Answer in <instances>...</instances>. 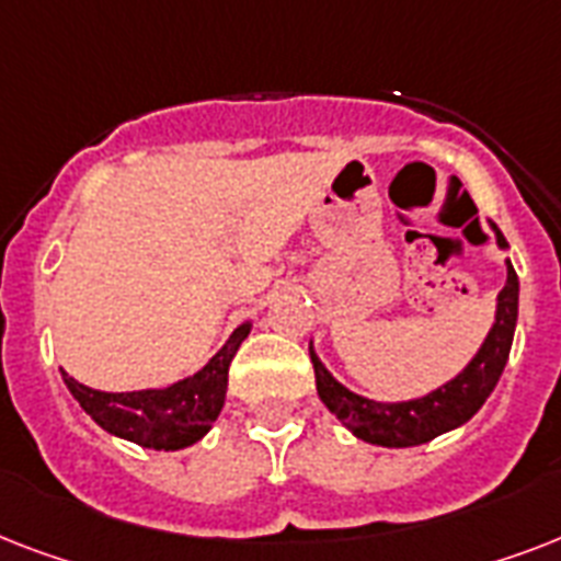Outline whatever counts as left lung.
I'll use <instances>...</instances> for the list:
<instances>
[{"label": "left lung", "instance_id": "obj_1", "mask_svg": "<svg viewBox=\"0 0 561 561\" xmlns=\"http://www.w3.org/2000/svg\"><path fill=\"white\" fill-rule=\"evenodd\" d=\"M492 229H495L497 247L506 250L510 244L501 236V229L495 224H492ZM515 320H518V276H515L513 264L506 262V285L497 294L495 323L489 329L478 355L469 360V367L460 375H454L451 381L436 387L434 392H427L422 399L373 401L367 396L346 390L323 367V360L317 358L314 346H311L317 392H320L325 408L332 410L334 416L364 443L383 445V448H410V445L431 443L434 436L469 422L483 408V401L489 399V392L495 390L497 378L506 367V358H510V350H513Z\"/></svg>", "mask_w": 561, "mask_h": 561}]
</instances>
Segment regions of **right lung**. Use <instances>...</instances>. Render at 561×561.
Listing matches in <instances>:
<instances>
[{
    "label": "right lung",
    "mask_w": 561,
    "mask_h": 561,
    "mask_svg": "<svg viewBox=\"0 0 561 561\" xmlns=\"http://www.w3.org/2000/svg\"><path fill=\"white\" fill-rule=\"evenodd\" d=\"M247 334H250V323H241L229 334L224 350L201 373L188 375L162 390L101 392L75 381L72 375L66 373L64 381L78 404L107 434H116L145 448H157V451H180L209 434L211 422L218 419L227 399L229 364Z\"/></svg>",
    "instance_id": "1"
}]
</instances>
